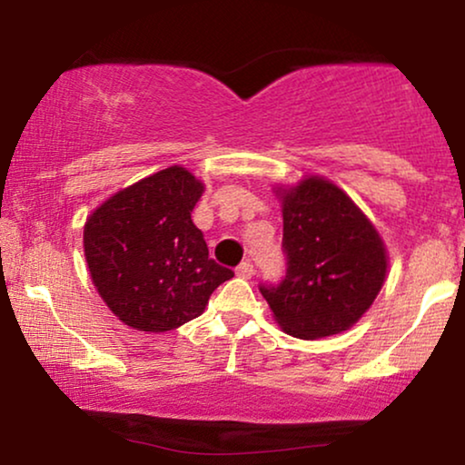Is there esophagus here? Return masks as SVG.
<instances>
[{"label": "esophagus", "instance_id": "esophagus-1", "mask_svg": "<svg viewBox=\"0 0 465 465\" xmlns=\"http://www.w3.org/2000/svg\"><path fill=\"white\" fill-rule=\"evenodd\" d=\"M237 275H239L241 279H252V275H253V264L250 262V260H245V262H241V264L237 266Z\"/></svg>", "mask_w": 465, "mask_h": 465}]
</instances>
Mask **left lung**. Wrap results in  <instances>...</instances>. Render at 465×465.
Listing matches in <instances>:
<instances>
[{"instance_id":"obj_1","label":"left lung","mask_w":465,"mask_h":465,"mask_svg":"<svg viewBox=\"0 0 465 465\" xmlns=\"http://www.w3.org/2000/svg\"><path fill=\"white\" fill-rule=\"evenodd\" d=\"M285 275L260 283L279 326L322 339L353 326L385 282L383 241L353 201L322 177L283 193Z\"/></svg>"}]
</instances>
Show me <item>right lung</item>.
Returning a JSON list of instances; mask_svg holds the SVG:
<instances>
[{"mask_svg": "<svg viewBox=\"0 0 465 465\" xmlns=\"http://www.w3.org/2000/svg\"><path fill=\"white\" fill-rule=\"evenodd\" d=\"M203 183L169 167L107 199L84 226L94 288L126 326L167 332L199 317L220 283L234 277L209 258L193 209Z\"/></svg>", "mask_w": 465, "mask_h": 465, "instance_id": "1", "label": "right lung"}]
</instances>
